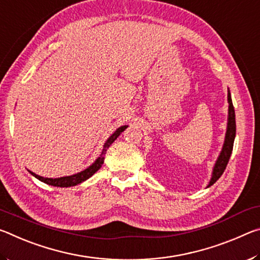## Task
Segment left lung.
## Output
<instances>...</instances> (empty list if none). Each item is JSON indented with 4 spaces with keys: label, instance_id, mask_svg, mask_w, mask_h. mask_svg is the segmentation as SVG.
Returning a JSON list of instances; mask_svg holds the SVG:
<instances>
[{
    "label": "left lung",
    "instance_id": "1",
    "mask_svg": "<svg viewBox=\"0 0 260 260\" xmlns=\"http://www.w3.org/2000/svg\"><path fill=\"white\" fill-rule=\"evenodd\" d=\"M227 101H228V118H227V129H226L225 141H223L221 151H220L217 160L214 162L212 175H211L210 182L206 188L212 186V184L222 175L223 171H225L226 166L228 164V160H230L231 158L233 146H234V140L236 135V122H235V111H234V107H233L230 89H228Z\"/></svg>",
    "mask_w": 260,
    "mask_h": 260
}]
</instances>
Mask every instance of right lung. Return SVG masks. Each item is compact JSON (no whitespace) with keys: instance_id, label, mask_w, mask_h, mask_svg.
<instances>
[{"instance_id":"add662e5","label":"right lung","mask_w":260,"mask_h":260,"mask_svg":"<svg viewBox=\"0 0 260 260\" xmlns=\"http://www.w3.org/2000/svg\"><path fill=\"white\" fill-rule=\"evenodd\" d=\"M127 125L124 126H120L119 128H117L116 131L113 132L112 135H110V138L105 141L104 146L102 151H101L100 156L96 158V160L91 164L90 166H88L87 169H85L81 172H78L76 174H72V175H68V177H60V178H43L41 175H38L35 174L32 171L28 170V172L35 177L37 179L40 180V181L45 182L47 184H49V186H54V187H60V188H64V187H73V186H77V184L81 183L83 181H86L87 179H89L91 175L95 174L102 167L103 162H104V156H105V152L109 149V147L111 146V144L114 142V141L117 140L118 136L121 134V132H124L127 128Z\"/></svg>"}]
</instances>
